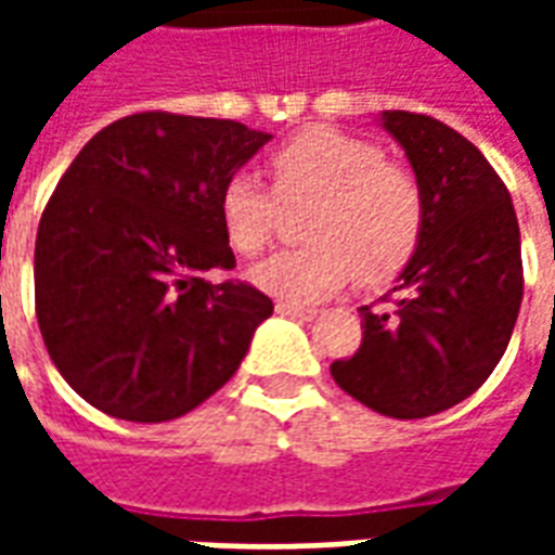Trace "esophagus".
I'll list each match as a JSON object with an SVG mask.
<instances>
[{"mask_svg": "<svg viewBox=\"0 0 555 555\" xmlns=\"http://www.w3.org/2000/svg\"><path fill=\"white\" fill-rule=\"evenodd\" d=\"M279 314H288V318H297V321H312L314 309H302V306H294V302H276Z\"/></svg>", "mask_w": 555, "mask_h": 555, "instance_id": "1", "label": "esophagus"}]
</instances>
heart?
Returning <instances> with one entry per match:
<instances>
[{
	"label": "heart",
	"mask_w": 555,
	"mask_h": 555,
	"mask_svg": "<svg viewBox=\"0 0 555 555\" xmlns=\"http://www.w3.org/2000/svg\"><path fill=\"white\" fill-rule=\"evenodd\" d=\"M282 205L312 202L302 217L300 249L253 270L267 294L294 302L324 300L360 279L384 285L416 255L425 231V193L416 175L389 163L384 147L333 127H309L267 157ZM264 183L237 171L219 186L217 210L231 249L261 255L279 229V205Z\"/></svg>",
	"instance_id": "b5f03b06"
}]
</instances>
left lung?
Here are the masks:
<instances>
[{
  "label": "left lung",
  "mask_w": 555,
  "mask_h": 555,
  "mask_svg": "<svg viewBox=\"0 0 555 555\" xmlns=\"http://www.w3.org/2000/svg\"><path fill=\"white\" fill-rule=\"evenodd\" d=\"M380 121L422 183L425 231L392 288L396 309L362 306L360 350L330 372L365 408L425 418L473 396L508 348L524 300L520 229L505 183L469 139L404 109Z\"/></svg>",
  "instance_id": "obj_1"
}]
</instances>
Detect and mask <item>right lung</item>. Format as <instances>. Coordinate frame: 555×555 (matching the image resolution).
<instances>
[{"label":"right lung","mask_w":555,"mask_h":555,"mask_svg":"<svg viewBox=\"0 0 555 555\" xmlns=\"http://www.w3.org/2000/svg\"><path fill=\"white\" fill-rule=\"evenodd\" d=\"M270 142L229 118L139 113L91 137L43 207L35 312L50 360L106 416L169 422L231 380L273 300L231 270L219 186Z\"/></svg>","instance_id":"obj_1"}]
</instances>
